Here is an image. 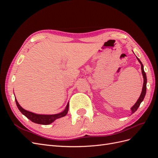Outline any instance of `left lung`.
Instances as JSON below:
<instances>
[{
  "mask_svg": "<svg viewBox=\"0 0 158 158\" xmlns=\"http://www.w3.org/2000/svg\"><path fill=\"white\" fill-rule=\"evenodd\" d=\"M138 60L139 61V63H140L141 64V69H142V75H143V78H144V84H143V88H142V93L140 94V98H138V101L136 102V103L134 105V106H132V107L131 108V111H132V114L135 113L136 110L138 109V107L140 106V103H142V102L144 100V98L145 97V95H146V83H147V78H146V73L144 70V66H143L142 62L140 60V59L138 58V57H136Z\"/></svg>",
  "mask_w": 158,
  "mask_h": 158,
  "instance_id": "obj_1",
  "label": "left lung"
}]
</instances>
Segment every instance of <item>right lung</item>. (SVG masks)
Instances as JSON below:
<instances>
[{
	"instance_id": "right-lung-1",
	"label": "right lung",
	"mask_w": 158,
	"mask_h": 158,
	"mask_svg": "<svg viewBox=\"0 0 158 158\" xmlns=\"http://www.w3.org/2000/svg\"><path fill=\"white\" fill-rule=\"evenodd\" d=\"M15 100L18 109L20 110V111L23 114V115H25L28 119H30L31 121L37 124H40V125H49L51 123L55 121L56 118L64 117L66 114H67L69 107V103H68L65 109L63 112H61L60 113L54 114H39L26 111V110L23 109L20 106V104L17 102L16 99H15Z\"/></svg>"
}]
</instances>
